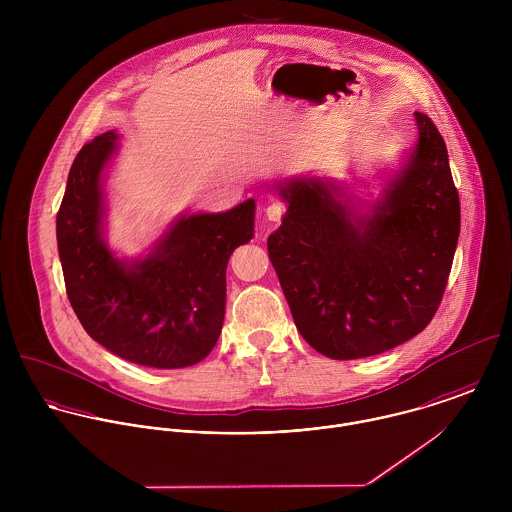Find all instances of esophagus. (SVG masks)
<instances>
[{
  "instance_id": "1",
  "label": "esophagus",
  "mask_w": 512,
  "mask_h": 512,
  "mask_svg": "<svg viewBox=\"0 0 512 512\" xmlns=\"http://www.w3.org/2000/svg\"><path fill=\"white\" fill-rule=\"evenodd\" d=\"M264 215H266V219L270 220V222H280L282 219V215H284V207L280 205V203H268V207L264 209Z\"/></svg>"
}]
</instances>
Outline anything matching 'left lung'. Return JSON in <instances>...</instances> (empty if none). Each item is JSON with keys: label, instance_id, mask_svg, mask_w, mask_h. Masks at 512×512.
I'll return each instance as SVG.
<instances>
[{"label": "left lung", "instance_id": "obj_1", "mask_svg": "<svg viewBox=\"0 0 512 512\" xmlns=\"http://www.w3.org/2000/svg\"><path fill=\"white\" fill-rule=\"evenodd\" d=\"M416 142L359 205L335 177L274 183L286 215L270 262L301 337L351 361L390 351L432 321L459 238V195L438 128L416 112Z\"/></svg>", "mask_w": 512, "mask_h": 512}]
</instances>
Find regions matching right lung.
I'll list each match as a JSON object with an SVG mask.
<instances>
[{
	"label": "right lung",
	"mask_w": 512,
	"mask_h": 512,
	"mask_svg": "<svg viewBox=\"0 0 512 512\" xmlns=\"http://www.w3.org/2000/svg\"><path fill=\"white\" fill-rule=\"evenodd\" d=\"M120 136L82 147L57 215V244L69 301L84 331L116 357L151 366L201 363L219 341L226 264L254 236L256 203L224 213H179L138 256L106 240V177Z\"/></svg>",
	"instance_id": "obj_1"
}]
</instances>
